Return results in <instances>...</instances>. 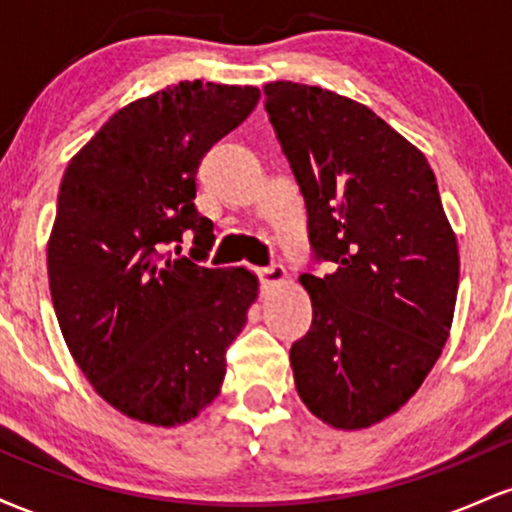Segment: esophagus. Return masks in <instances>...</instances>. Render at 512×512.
I'll return each mask as SVG.
<instances>
[{
  "label": "esophagus",
  "mask_w": 512,
  "mask_h": 512,
  "mask_svg": "<svg viewBox=\"0 0 512 512\" xmlns=\"http://www.w3.org/2000/svg\"><path fill=\"white\" fill-rule=\"evenodd\" d=\"M257 276H260L262 289H267V286L281 284V281L286 279V269H284V267H279V264H272V267L257 269Z\"/></svg>",
  "instance_id": "34e87169"
}]
</instances>
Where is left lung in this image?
<instances>
[{
	"mask_svg": "<svg viewBox=\"0 0 512 512\" xmlns=\"http://www.w3.org/2000/svg\"><path fill=\"white\" fill-rule=\"evenodd\" d=\"M264 110L308 209L313 325L291 346L317 419L354 431L395 414L448 342L460 255L426 156L366 105L274 81Z\"/></svg>",
	"mask_w": 512,
	"mask_h": 512,
	"instance_id": "8db88e82",
	"label": "left lung"
}]
</instances>
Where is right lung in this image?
Wrapping results in <instances>:
<instances>
[{
	"instance_id": "obj_1",
	"label": "right lung",
	"mask_w": 512,
	"mask_h": 512,
	"mask_svg": "<svg viewBox=\"0 0 512 512\" xmlns=\"http://www.w3.org/2000/svg\"><path fill=\"white\" fill-rule=\"evenodd\" d=\"M257 101L255 86L180 81L117 110L64 170L52 305L76 366L129 419L185 424L219 395L257 279L199 264L214 223L195 207L197 168ZM190 232L192 261L165 252Z\"/></svg>"
}]
</instances>
